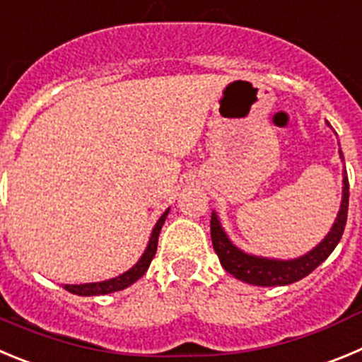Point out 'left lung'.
<instances>
[{
  "instance_id": "left-lung-1",
  "label": "left lung",
  "mask_w": 362,
  "mask_h": 362,
  "mask_svg": "<svg viewBox=\"0 0 362 362\" xmlns=\"http://www.w3.org/2000/svg\"><path fill=\"white\" fill-rule=\"evenodd\" d=\"M341 158H343V153H341ZM348 189L350 187H348L346 169H343V198H341L339 213H337L334 226L314 249L294 259L263 258V256L245 252L230 242V238L221 227L220 218L213 211L211 214V240H213L214 252L218 254L221 267L234 278L249 283V285L283 286L303 279L310 274L312 270L317 269L341 242L348 216Z\"/></svg>"
}]
</instances>
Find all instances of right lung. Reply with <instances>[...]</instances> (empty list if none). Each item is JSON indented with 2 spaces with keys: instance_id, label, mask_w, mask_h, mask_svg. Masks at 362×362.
<instances>
[{
  "instance_id": "1",
  "label": "right lung",
  "mask_w": 362,
  "mask_h": 362,
  "mask_svg": "<svg viewBox=\"0 0 362 362\" xmlns=\"http://www.w3.org/2000/svg\"><path fill=\"white\" fill-rule=\"evenodd\" d=\"M169 214V207L164 211L158 221L153 227V233L149 236L148 247H146L144 254L141 256V259L135 263L129 270H126L124 274L117 276V278L106 279V281H97V283H83V285H64L68 292L77 296H103V294H112V292L122 291L126 286L133 285L135 281L142 278L146 274V270L149 269V263H151L153 256L157 252V245H158V234H160L162 226H164L165 218Z\"/></svg>"
}]
</instances>
